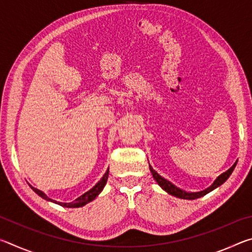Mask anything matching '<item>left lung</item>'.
Returning a JSON list of instances; mask_svg holds the SVG:
<instances>
[{"instance_id": "obj_1", "label": "left lung", "mask_w": 252, "mask_h": 252, "mask_svg": "<svg viewBox=\"0 0 252 252\" xmlns=\"http://www.w3.org/2000/svg\"><path fill=\"white\" fill-rule=\"evenodd\" d=\"M237 162L238 161L234 162V164L229 170H227V171L223 172L222 174H220V176L216 179L215 182H213L210 187L207 188V189L202 190V191H199V192H187V191L180 189V188H178L177 186H174L172 182H170L169 180H167V179H164L163 177H161L160 174L156 171V170H153V168L151 167L150 164H149V168H150V171L152 173L153 178H155V180L158 182V185H159L164 191H167L169 194L174 195V197L180 198V199L194 200V199H198V198L203 197V195H206L209 192H211V191L215 190L216 188H218L219 186L222 185L224 181H227V179L230 176H231L232 171L234 170V168H236Z\"/></svg>"}]
</instances>
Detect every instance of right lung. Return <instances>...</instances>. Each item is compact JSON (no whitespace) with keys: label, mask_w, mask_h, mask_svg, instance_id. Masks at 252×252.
I'll return each mask as SVG.
<instances>
[{"label":"right lung","mask_w":252,"mask_h":252,"mask_svg":"<svg viewBox=\"0 0 252 252\" xmlns=\"http://www.w3.org/2000/svg\"><path fill=\"white\" fill-rule=\"evenodd\" d=\"M108 177H109V169L106 170V172H105V174L103 176V178L101 179V180L96 183V185L92 188L91 190H89L88 192H85L84 194H82V195H80V197L78 198V199H75L74 201H72V202H69V203H66V202H58V201H55V200H52L51 198H49L48 195H46L43 191H41V190H39V189H36V188H34V187H32L31 185H30V187L32 188V190L34 191V192L35 193H37L40 195L41 198H43V199H45V200H48V201H52V202H54V203H58V204H60V206H62V207H66V208H79V207H83V206H85V204L87 203H89V202H91L92 200H94L97 195H99L100 193H101V191L103 190V188H104V186H105V183H106V180H108Z\"/></svg>","instance_id":"1"}]
</instances>
